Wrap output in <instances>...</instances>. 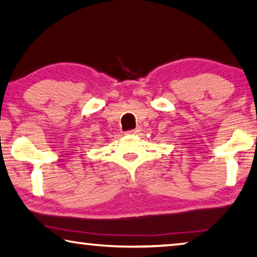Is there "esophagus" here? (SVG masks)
<instances>
[{"label": "esophagus", "mask_w": 257, "mask_h": 257, "mask_svg": "<svg viewBox=\"0 0 257 257\" xmlns=\"http://www.w3.org/2000/svg\"><path fill=\"white\" fill-rule=\"evenodd\" d=\"M139 132H142V128H141V127H137L136 129L130 130V132H127V135H136V134H138Z\"/></svg>", "instance_id": "obj_1"}]
</instances>
